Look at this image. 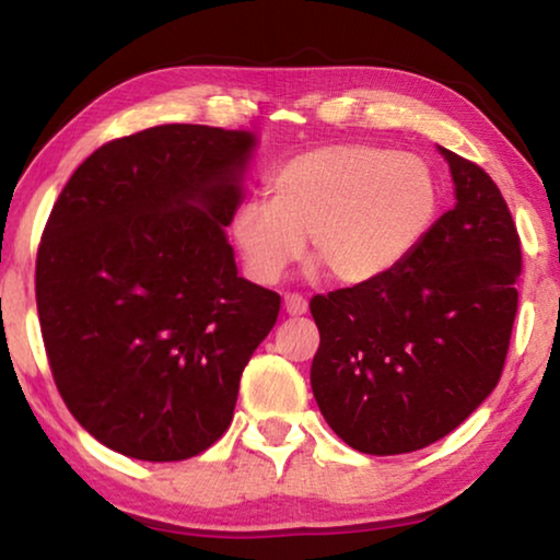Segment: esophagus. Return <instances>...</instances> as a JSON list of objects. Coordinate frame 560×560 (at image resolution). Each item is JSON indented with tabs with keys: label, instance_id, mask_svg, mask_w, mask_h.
Returning a JSON list of instances; mask_svg holds the SVG:
<instances>
[{
	"label": "esophagus",
	"instance_id": "34e87169",
	"mask_svg": "<svg viewBox=\"0 0 560 560\" xmlns=\"http://www.w3.org/2000/svg\"><path fill=\"white\" fill-rule=\"evenodd\" d=\"M282 308H285L288 316H303V313L308 311V301L298 293H288L282 298Z\"/></svg>",
	"mask_w": 560,
	"mask_h": 560
}]
</instances>
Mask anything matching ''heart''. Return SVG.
Returning a JSON list of instances; mask_svg holds the SVG:
<instances>
[{
  "label": "heart",
  "mask_w": 560,
  "mask_h": 560,
  "mask_svg": "<svg viewBox=\"0 0 560 560\" xmlns=\"http://www.w3.org/2000/svg\"><path fill=\"white\" fill-rule=\"evenodd\" d=\"M439 188L423 158L372 144H324L282 163L270 201L247 198L232 236L249 275L275 282L305 249L341 285H364L395 270L423 242Z\"/></svg>",
  "instance_id": "b5f03b06"
}]
</instances>
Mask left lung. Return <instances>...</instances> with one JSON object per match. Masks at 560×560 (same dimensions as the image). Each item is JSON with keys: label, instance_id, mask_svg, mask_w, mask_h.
I'll return each instance as SVG.
<instances>
[{"label": "left lung", "instance_id": "obj_1", "mask_svg": "<svg viewBox=\"0 0 560 560\" xmlns=\"http://www.w3.org/2000/svg\"><path fill=\"white\" fill-rule=\"evenodd\" d=\"M439 152L454 209L395 270L311 301L313 397L362 454H410L448 435L487 400L508 357L523 267L515 221L479 165Z\"/></svg>", "mask_w": 560, "mask_h": 560}]
</instances>
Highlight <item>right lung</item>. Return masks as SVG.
Masks as SVG:
<instances>
[{
  "label": "right lung",
  "instance_id": "obj_1",
  "mask_svg": "<svg viewBox=\"0 0 560 560\" xmlns=\"http://www.w3.org/2000/svg\"><path fill=\"white\" fill-rule=\"evenodd\" d=\"M257 137L160 125L75 167L45 224L37 316L58 393L106 448L183 462L221 439L280 295L236 275L226 226Z\"/></svg>",
  "mask_w": 560,
  "mask_h": 560
}]
</instances>
